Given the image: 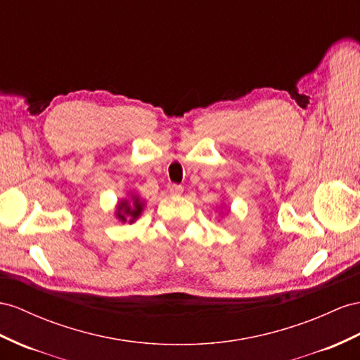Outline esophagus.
<instances>
[{
  "mask_svg": "<svg viewBox=\"0 0 360 360\" xmlns=\"http://www.w3.org/2000/svg\"><path fill=\"white\" fill-rule=\"evenodd\" d=\"M182 191H184V188L181 186H172L170 187V195H173V196H181Z\"/></svg>",
  "mask_w": 360,
  "mask_h": 360,
  "instance_id": "1",
  "label": "esophagus"
}]
</instances>
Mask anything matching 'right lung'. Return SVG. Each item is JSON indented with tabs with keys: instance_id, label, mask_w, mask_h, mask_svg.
<instances>
[{
	"instance_id": "obj_1",
	"label": "right lung",
	"mask_w": 360,
	"mask_h": 360,
	"mask_svg": "<svg viewBox=\"0 0 360 360\" xmlns=\"http://www.w3.org/2000/svg\"><path fill=\"white\" fill-rule=\"evenodd\" d=\"M144 210V200L135 195V193H127V198L120 199L115 207V217L123 224H134L135 220L141 216Z\"/></svg>"
}]
</instances>
